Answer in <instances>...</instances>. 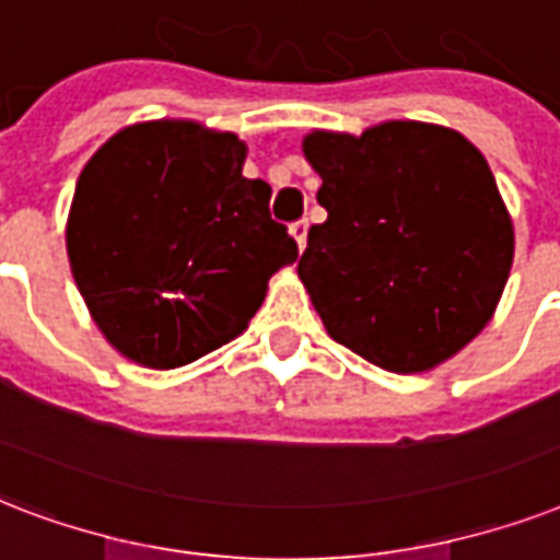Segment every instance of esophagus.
I'll list each match as a JSON object with an SVG mask.
<instances>
[{
  "mask_svg": "<svg viewBox=\"0 0 560 560\" xmlns=\"http://www.w3.org/2000/svg\"><path fill=\"white\" fill-rule=\"evenodd\" d=\"M306 231H310V224H306V219H301V221H294L292 224V236H294V242H298V248H306Z\"/></svg>",
  "mask_w": 560,
  "mask_h": 560,
  "instance_id": "esophagus-1",
  "label": "esophagus"
}]
</instances>
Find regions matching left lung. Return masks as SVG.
I'll return each mask as SVG.
<instances>
[{
    "label": "left lung",
    "instance_id": "1",
    "mask_svg": "<svg viewBox=\"0 0 560 560\" xmlns=\"http://www.w3.org/2000/svg\"><path fill=\"white\" fill-rule=\"evenodd\" d=\"M303 154L327 221L310 228L298 275L329 336L394 374L458 353L491 320L514 259L482 154L423 122L315 131Z\"/></svg>",
    "mask_w": 560,
    "mask_h": 560
}]
</instances>
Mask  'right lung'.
<instances>
[{"mask_svg":"<svg viewBox=\"0 0 560 560\" xmlns=\"http://www.w3.org/2000/svg\"><path fill=\"white\" fill-rule=\"evenodd\" d=\"M245 142L195 122H145L104 142L69 210L72 277L119 353L189 365L248 327L268 277L298 259L271 186L242 175Z\"/></svg>","mask_w":560,"mask_h":560,"instance_id":"obj_1","label":"right lung"}]
</instances>
